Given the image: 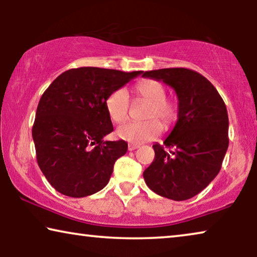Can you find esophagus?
I'll return each instance as SVG.
<instances>
[{"label":"esophagus","instance_id":"34e87169","mask_svg":"<svg viewBox=\"0 0 257 257\" xmlns=\"http://www.w3.org/2000/svg\"><path fill=\"white\" fill-rule=\"evenodd\" d=\"M139 147V145H133V144H130L128 145V151H135Z\"/></svg>","mask_w":257,"mask_h":257}]
</instances>
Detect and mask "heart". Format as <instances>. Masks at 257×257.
<instances>
[{
    "mask_svg": "<svg viewBox=\"0 0 257 257\" xmlns=\"http://www.w3.org/2000/svg\"><path fill=\"white\" fill-rule=\"evenodd\" d=\"M137 96L150 103L144 114L143 122H127L117 130V136L133 145L156 139L163 131L173 124L178 114L175 101L166 97L164 85L154 79H143L136 84ZM128 93L125 89L113 91L106 100V110L114 122H124L128 117ZM163 126H161V125Z\"/></svg>",
    "mask_w": 257,
    "mask_h": 257,
    "instance_id": "obj_1",
    "label": "heart"
}]
</instances>
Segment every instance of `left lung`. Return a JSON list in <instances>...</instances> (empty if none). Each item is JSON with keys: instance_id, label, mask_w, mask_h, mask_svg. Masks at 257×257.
<instances>
[{"instance_id": "obj_1", "label": "left lung", "mask_w": 257, "mask_h": 257, "mask_svg": "<svg viewBox=\"0 0 257 257\" xmlns=\"http://www.w3.org/2000/svg\"><path fill=\"white\" fill-rule=\"evenodd\" d=\"M143 77L170 85L179 100L178 120L164 145H153L156 156L144 179L158 195L175 201L191 199L221 170L229 144L226 105L213 84L193 70L160 69Z\"/></svg>"}]
</instances>
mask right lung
I'll return each mask as SVG.
<instances>
[{
	"instance_id": "obj_1",
	"label": "right lung",
	"mask_w": 257,
	"mask_h": 257,
	"mask_svg": "<svg viewBox=\"0 0 257 257\" xmlns=\"http://www.w3.org/2000/svg\"><path fill=\"white\" fill-rule=\"evenodd\" d=\"M142 73L93 66L71 69L45 90L37 106L33 139L38 166L56 191L84 198L107 185L127 143L103 139L113 131L106 100Z\"/></svg>"
}]
</instances>
